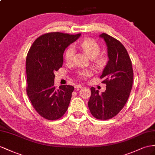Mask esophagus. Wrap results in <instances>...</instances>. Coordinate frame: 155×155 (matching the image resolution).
Segmentation results:
<instances>
[{
    "instance_id": "esophagus-1",
    "label": "esophagus",
    "mask_w": 155,
    "mask_h": 155,
    "mask_svg": "<svg viewBox=\"0 0 155 155\" xmlns=\"http://www.w3.org/2000/svg\"><path fill=\"white\" fill-rule=\"evenodd\" d=\"M74 88H77V89L82 88V86H81V85H76V86H74Z\"/></svg>"
}]
</instances>
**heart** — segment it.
<instances>
[{
	"instance_id": "heart-1",
	"label": "heart",
	"mask_w": 155,
	"mask_h": 155,
	"mask_svg": "<svg viewBox=\"0 0 155 155\" xmlns=\"http://www.w3.org/2000/svg\"><path fill=\"white\" fill-rule=\"evenodd\" d=\"M78 47L81 50L84 51V52L86 54L90 59H94L95 57L100 52V46L98 45L97 42H96L93 39L87 38L82 41L81 43L78 44ZM74 54V49L73 46H70L69 48L65 51V59L67 62H69L73 58ZM104 58L102 56H99L95 58V62L97 65H101L104 62ZM92 73L90 70H83L79 71L78 74L79 77L82 79H85L92 75Z\"/></svg>"
}]
</instances>
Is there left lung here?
Returning a JSON list of instances; mask_svg holds the SVG:
<instances>
[{
	"label": "left lung",
	"instance_id": "obj_1",
	"mask_svg": "<svg viewBox=\"0 0 155 155\" xmlns=\"http://www.w3.org/2000/svg\"><path fill=\"white\" fill-rule=\"evenodd\" d=\"M107 47L109 61L100 78L106 84V90L100 91L92 87L88 107L91 114L100 120L110 119L120 111L129 97L133 84L132 61L122 44L110 35L102 33Z\"/></svg>",
	"mask_w": 155,
	"mask_h": 155
}]
</instances>
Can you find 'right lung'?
Here are the masks:
<instances>
[{
	"label": "right lung",
	"mask_w": 155,
	"mask_h": 155,
	"mask_svg": "<svg viewBox=\"0 0 155 155\" xmlns=\"http://www.w3.org/2000/svg\"><path fill=\"white\" fill-rule=\"evenodd\" d=\"M81 33H49L37 38L26 58L27 94L35 110L47 120L60 118L68 109L74 87L54 86V73L62 67L66 48Z\"/></svg>",
	"instance_id": "obj_1"
}]
</instances>
